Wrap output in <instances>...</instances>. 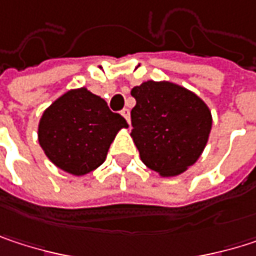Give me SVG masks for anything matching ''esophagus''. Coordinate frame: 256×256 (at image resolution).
<instances>
[{
	"label": "esophagus",
	"mask_w": 256,
	"mask_h": 256,
	"mask_svg": "<svg viewBox=\"0 0 256 256\" xmlns=\"http://www.w3.org/2000/svg\"><path fill=\"white\" fill-rule=\"evenodd\" d=\"M122 116H123V117H124V118L128 120V123L130 124V111H128V108H124V110L122 111Z\"/></svg>",
	"instance_id": "obj_1"
}]
</instances>
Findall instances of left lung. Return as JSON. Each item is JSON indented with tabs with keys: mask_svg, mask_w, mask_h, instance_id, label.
<instances>
[{
	"mask_svg": "<svg viewBox=\"0 0 256 256\" xmlns=\"http://www.w3.org/2000/svg\"><path fill=\"white\" fill-rule=\"evenodd\" d=\"M132 139L142 163L163 178L188 170L204 151L212 112L194 92L172 81L148 80L132 88Z\"/></svg>",
	"mask_w": 256,
	"mask_h": 256,
	"instance_id": "left-lung-1",
	"label": "left lung"
}]
</instances>
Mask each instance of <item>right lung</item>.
Instances as JSON below:
<instances>
[{
  "label": "right lung",
  "mask_w": 256,
  "mask_h": 256,
  "mask_svg": "<svg viewBox=\"0 0 256 256\" xmlns=\"http://www.w3.org/2000/svg\"><path fill=\"white\" fill-rule=\"evenodd\" d=\"M128 122L87 87L71 88L47 106L38 123V142L60 170L84 176L106 158L110 145Z\"/></svg>",
  "instance_id": "add662e5"
}]
</instances>
